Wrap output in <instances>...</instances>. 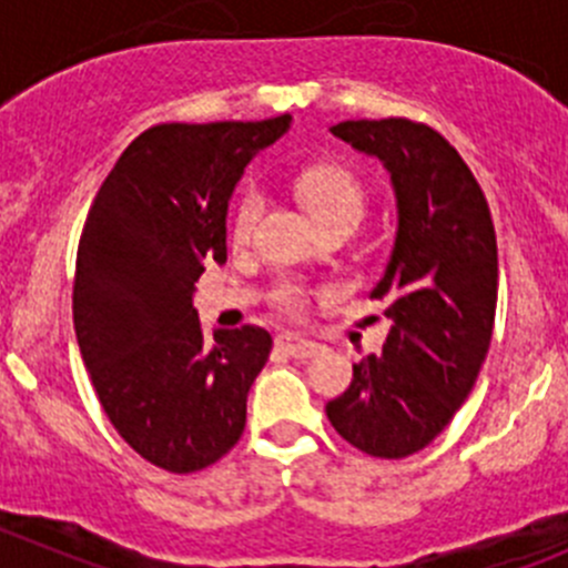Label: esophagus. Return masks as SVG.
Instances as JSON below:
<instances>
[{"mask_svg": "<svg viewBox=\"0 0 568 568\" xmlns=\"http://www.w3.org/2000/svg\"><path fill=\"white\" fill-rule=\"evenodd\" d=\"M277 346L283 352H288L291 357H316L318 352L324 349V346L316 344V341H307V338H302V335H294V333L280 335Z\"/></svg>", "mask_w": 568, "mask_h": 568, "instance_id": "1", "label": "esophagus"}]
</instances>
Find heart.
<instances>
[{"instance_id":"1","label":"heart","mask_w":568,"mask_h":568,"mask_svg":"<svg viewBox=\"0 0 568 568\" xmlns=\"http://www.w3.org/2000/svg\"><path fill=\"white\" fill-rule=\"evenodd\" d=\"M302 202L313 213L318 224L338 222V219H355L361 222L366 194L357 183L355 174L344 166H313L305 169L296 180ZM266 211V194L257 185H246L241 191L233 211V241L235 244H250L255 235L257 222ZM274 302L288 313H302L307 307V288L296 280H283L274 291Z\"/></svg>"}]
</instances>
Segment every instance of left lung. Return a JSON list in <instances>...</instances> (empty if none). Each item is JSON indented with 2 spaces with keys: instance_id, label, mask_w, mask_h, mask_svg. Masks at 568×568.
<instances>
[{
  "instance_id": "1",
  "label": "left lung",
  "mask_w": 568,
  "mask_h": 568,
  "mask_svg": "<svg viewBox=\"0 0 568 568\" xmlns=\"http://www.w3.org/2000/svg\"><path fill=\"white\" fill-rule=\"evenodd\" d=\"M329 132L390 174L396 239L368 294L385 305L388 338L352 366L327 418L361 453L399 460L427 447L475 388L497 313V235L475 174L433 126L361 119Z\"/></svg>"
}]
</instances>
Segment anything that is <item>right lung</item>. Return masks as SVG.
<instances>
[{"instance_id":"1","label":"right lung","mask_w":568,"mask_h":568,"mask_svg":"<svg viewBox=\"0 0 568 568\" xmlns=\"http://www.w3.org/2000/svg\"><path fill=\"white\" fill-rule=\"evenodd\" d=\"M291 115L158 124L104 178L77 250L74 329L99 402L138 455L174 475L239 444L246 394L272 335L255 324L205 338L194 283L227 261V202L246 163Z\"/></svg>"}]
</instances>
